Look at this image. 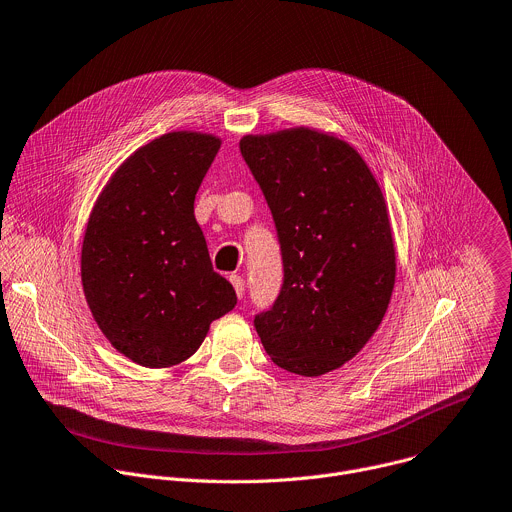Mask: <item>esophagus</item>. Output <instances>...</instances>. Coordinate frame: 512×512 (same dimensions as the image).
Instances as JSON below:
<instances>
[{"instance_id": "esophagus-1", "label": "esophagus", "mask_w": 512, "mask_h": 512, "mask_svg": "<svg viewBox=\"0 0 512 512\" xmlns=\"http://www.w3.org/2000/svg\"><path fill=\"white\" fill-rule=\"evenodd\" d=\"M229 281L233 283L235 293H237V297L241 299V297H243V293H245V279H243L241 275H229Z\"/></svg>"}]
</instances>
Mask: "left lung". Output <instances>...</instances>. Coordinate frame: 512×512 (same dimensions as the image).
<instances>
[{"instance_id":"obj_1","label":"left lung","mask_w":512,"mask_h":512,"mask_svg":"<svg viewBox=\"0 0 512 512\" xmlns=\"http://www.w3.org/2000/svg\"><path fill=\"white\" fill-rule=\"evenodd\" d=\"M271 211L283 283L253 323L279 368L321 376L378 329L396 279L382 191L364 158L333 136L293 128L239 142Z\"/></svg>"}]
</instances>
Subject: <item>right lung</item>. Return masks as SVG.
Segmentation results:
<instances>
[{
  "instance_id": "obj_1",
  "label": "right lung",
  "mask_w": 512,
  "mask_h": 512,
  "mask_svg": "<svg viewBox=\"0 0 512 512\" xmlns=\"http://www.w3.org/2000/svg\"><path fill=\"white\" fill-rule=\"evenodd\" d=\"M221 140L170 132L136 150L90 215L82 285L110 344L146 368L191 358L237 305L233 285L213 271L195 219V195Z\"/></svg>"
}]
</instances>
